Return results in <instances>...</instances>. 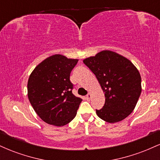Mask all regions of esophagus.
<instances>
[{
	"mask_svg": "<svg viewBox=\"0 0 160 160\" xmlns=\"http://www.w3.org/2000/svg\"><path fill=\"white\" fill-rule=\"evenodd\" d=\"M86 99H87V100H90V98H91V93H88V94L86 95Z\"/></svg>",
	"mask_w": 160,
	"mask_h": 160,
	"instance_id": "1",
	"label": "esophagus"
}]
</instances>
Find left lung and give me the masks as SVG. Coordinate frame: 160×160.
I'll return each mask as SVG.
<instances>
[{
	"mask_svg": "<svg viewBox=\"0 0 160 160\" xmlns=\"http://www.w3.org/2000/svg\"><path fill=\"white\" fill-rule=\"evenodd\" d=\"M83 63L98 79L105 96L103 108L96 110L110 123L124 120L135 109L141 92L139 71L128 58L110 50L86 58Z\"/></svg>",
	"mask_w": 160,
	"mask_h": 160,
	"instance_id": "left-lung-1",
	"label": "left lung"
}]
</instances>
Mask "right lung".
Listing matches in <instances>:
<instances>
[{
	"mask_svg": "<svg viewBox=\"0 0 160 160\" xmlns=\"http://www.w3.org/2000/svg\"><path fill=\"white\" fill-rule=\"evenodd\" d=\"M78 59L56 54L40 62L28 81L29 102L42 120L56 126L71 122L82 99L72 93L71 71Z\"/></svg>",
	"mask_w": 160,
	"mask_h": 160,
	"instance_id": "obj_1",
	"label": "right lung"
}]
</instances>
